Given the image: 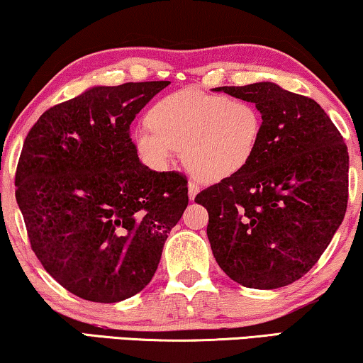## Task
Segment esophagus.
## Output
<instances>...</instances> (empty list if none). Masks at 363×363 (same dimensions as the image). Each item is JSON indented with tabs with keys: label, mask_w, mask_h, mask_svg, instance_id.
Instances as JSON below:
<instances>
[{
	"label": "esophagus",
	"mask_w": 363,
	"mask_h": 363,
	"mask_svg": "<svg viewBox=\"0 0 363 363\" xmlns=\"http://www.w3.org/2000/svg\"><path fill=\"white\" fill-rule=\"evenodd\" d=\"M199 190H201V186H199L198 183L194 182L188 183V196H190V199H194V196L199 193Z\"/></svg>",
	"instance_id": "34e87169"
}]
</instances>
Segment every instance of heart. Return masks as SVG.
<instances>
[{
	"label": "heart",
	"mask_w": 363,
	"mask_h": 363,
	"mask_svg": "<svg viewBox=\"0 0 363 363\" xmlns=\"http://www.w3.org/2000/svg\"><path fill=\"white\" fill-rule=\"evenodd\" d=\"M149 125L133 134L140 160L164 170L182 154L188 167L206 180H224L244 172L260 144L262 114L244 99L209 94L194 88L159 99Z\"/></svg>",
	"instance_id": "b5f03b06"
}]
</instances>
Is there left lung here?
Listing matches in <instances>:
<instances>
[{
  "instance_id": "8db88e82",
  "label": "left lung",
  "mask_w": 363,
  "mask_h": 363,
  "mask_svg": "<svg viewBox=\"0 0 363 363\" xmlns=\"http://www.w3.org/2000/svg\"><path fill=\"white\" fill-rule=\"evenodd\" d=\"M214 90L255 103L264 129L244 172L194 198L208 209L213 255L239 285L286 286L313 269L345 216L347 145L311 98L270 82Z\"/></svg>"
}]
</instances>
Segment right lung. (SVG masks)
<instances>
[{
	"label": "right lung",
	"instance_id": "1",
	"mask_svg": "<svg viewBox=\"0 0 363 363\" xmlns=\"http://www.w3.org/2000/svg\"><path fill=\"white\" fill-rule=\"evenodd\" d=\"M170 82L93 86L47 109L29 130L16 199L34 254L73 295L118 303L149 285L188 182L139 160L129 129Z\"/></svg>",
	"mask_w": 363,
	"mask_h": 363
}]
</instances>
